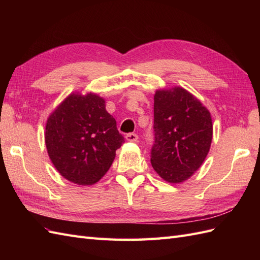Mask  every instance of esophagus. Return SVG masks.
Here are the masks:
<instances>
[{
	"label": "esophagus",
	"mask_w": 260,
	"mask_h": 260,
	"mask_svg": "<svg viewBox=\"0 0 260 260\" xmlns=\"http://www.w3.org/2000/svg\"><path fill=\"white\" fill-rule=\"evenodd\" d=\"M138 139L139 138H138L136 133H128V135L125 136V140L129 141V142H137Z\"/></svg>",
	"instance_id": "esophagus-1"
}]
</instances>
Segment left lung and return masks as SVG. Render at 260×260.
Here are the masks:
<instances>
[{
  "label": "left lung",
  "mask_w": 260,
  "mask_h": 260,
  "mask_svg": "<svg viewBox=\"0 0 260 260\" xmlns=\"http://www.w3.org/2000/svg\"><path fill=\"white\" fill-rule=\"evenodd\" d=\"M154 170L166 182L178 184L198 171L209 152L212 120L208 109L181 86L154 94Z\"/></svg>",
  "instance_id": "left-lung-1"
}]
</instances>
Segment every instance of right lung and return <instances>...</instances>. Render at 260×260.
<instances>
[{"label":"right lung","mask_w":260,"mask_h":260,"mask_svg":"<svg viewBox=\"0 0 260 260\" xmlns=\"http://www.w3.org/2000/svg\"><path fill=\"white\" fill-rule=\"evenodd\" d=\"M105 100L95 93L73 92L54 109L45 124V145L59 175L78 185H92L105 176L124 142Z\"/></svg>","instance_id":"obj_1"}]
</instances>
